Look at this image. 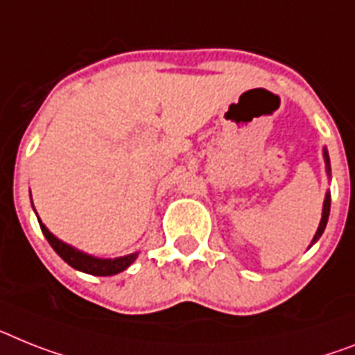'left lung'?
I'll return each mask as SVG.
<instances>
[{
    "mask_svg": "<svg viewBox=\"0 0 355 355\" xmlns=\"http://www.w3.org/2000/svg\"><path fill=\"white\" fill-rule=\"evenodd\" d=\"M323 157H324V168H327V175L330 177V159H329V151H327V148H323ZM329 214H330V193L327 191V195H324V202H323V214H321L320 227H318V231H315L311 245H314V243L320 240L321 234H323L324 227H327V222H329Z\"/></svg>",
    "mask_w": 355,
    "mask_h": 355,
    "instance_id": "left-lung-1",
    "label": "left lung"
}]
</instances>
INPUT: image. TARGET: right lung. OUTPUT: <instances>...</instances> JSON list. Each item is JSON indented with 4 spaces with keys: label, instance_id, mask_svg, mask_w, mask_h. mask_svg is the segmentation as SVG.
Returning <instances> with one entry per match:
<instances>
[{
    "label": "right lung",
    "instance_id": "right-lung-1",
    "mask_svg": "<svg viewBox=\"0 0 355 355\" xmlns=\"http://www.w3.org/2000/svg\"><path fill=\"white\" fill-rule=\"evenodd\" d=\"M41 231H43L44 238L49 240V243L52 245V249L61 256L62 260L67 261L70 267L81 270L86 274H94V276H112V274L122 272L124 269H128L130 265L135 261V258L139 256V252H133V254L121 256V258H95L92 254H86L83 251H77L76 247L68 245V243L61 242L59 238L53 236L50 233L46 225L40 220Z\"/></svg>",
    "mask_w": 355,
    "mask_h": 355
}]
</instances>
